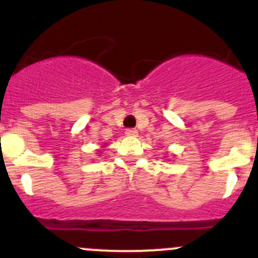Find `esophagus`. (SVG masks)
<instances>
[{"mask_svg": "<svg viewBox=\"0 0 258 258\" xmlns=\"http://www.w3.org/2000/svg\"><path fill=\"white\" fill-rule=\"evenodd\" d=\"M125 134H126L127 137H137L138 136V132H137V129H126Z\"/></svg>", "mask_w": 258, "mask_h": 258, "instance_id": "esophagus-1", "label": "esophagus"}]
</instances>
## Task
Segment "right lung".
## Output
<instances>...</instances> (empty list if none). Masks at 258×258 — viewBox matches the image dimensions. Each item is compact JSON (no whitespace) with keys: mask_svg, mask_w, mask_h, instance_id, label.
Segmentation results:
<instances>
[{"mask_svg":"<svg viewBox=\"0 0 258 258\" xmlns=\"http://www.w3.org/2000/svg\"><path fill=\"white\" fill-rule=\"evenodd\" d=\"M103 147H106V146H104V145H103ZM103 147H102V149H103ZM102 149H99V150H97V151H98V152H102Z\"/></svg>","mask_w":258,"mask_h":258,"instance_id":"1","label":"right lung"}]
</instances>
